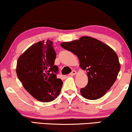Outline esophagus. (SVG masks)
I'll list each match as a JSON object with an SVG mask.
<instances>
[{
  "mask_svg": "<svg viewBox=\"0 0 132 132\" xmlns=\"http://www.w3.org/2000/svg\"><path fill=\"white\" fill-rule=\"evenodd\" d=\"M77 74V72H76V71H72V72H71L70 74H69V75L70 76H74V75H76V74Z\"/></svg>",
  "mask_w": 132,
  "mask_h": 132,
  "instance_id": "34e87169",
  "label": "esophagus"
}]
</instances>
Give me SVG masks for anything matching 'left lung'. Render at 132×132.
<instances>
[{"label": "left lung", "mask_w": 132, "mask_h": 132, "mask_svg": "<svg viewBox=\"0 0 132 132\" xmlns=\"http://www.w3.org/2000/svg\"><path fill=\"white\" fill-rule=\"evenodd\" d=\"M60 45L78 57L79 66L86 71L88 84L80 89L82 96L91 100L104 96L116 80L120 69L118 56L113 49L89 36L61 42Z\"/></svg>", "instance_id": "left-lung-1"}]
</instances>
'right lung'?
Returning <instances> with one entry per match:
<instances>
[{
  "mask_svg": "<svg viewBox=\"0 0 132 132\" xmlns=\"http://www.w3.org/2000/svg\"><path fill=\"white\" fill-rule=\"evenodd\" d=\"M56 53L49 40L32 45L19 56L17 76L24 88L38 101L50 102L58 96L63 85L57 79L58 68L54 65Z\"/></svg>",
  "mask_w": 132,
  "mask_h": 132,
  "instance_id": "add662e5",
  "label": "right lung"
}]
</instances>
